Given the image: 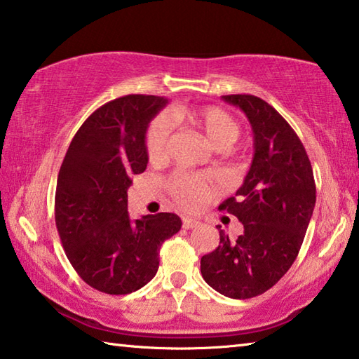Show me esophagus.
<instances>
[{
    "label": "esophagus",
    "mask_w": 359,
    "mask_h": 359,
    "mask_svg": "<svg viewBox=\"0 0 359 359\" xmlns=\"http://www.w3.org/2000/svg\"><path fill=\"white\" fill-rule=\"evenodd\" d=\"M182 226H184L185 229H193V227L199 226V219L191 218V217H184L182 218Z\"/></svg>",
    "instance_id": "obj_1"
}]
</instances>
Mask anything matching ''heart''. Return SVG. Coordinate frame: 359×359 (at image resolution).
Returning a JSON list of instances; mask_svg holds the SVG:
<instances>
[{
    "mask_svg": "<svg viewBox=\"0 0 359 359\" xmlns=\"http://www.w3.org/2000/svg\"><path fill=\"white\" fill-rule=\"evenodd\" d=\"M187 123L198 128L205 138L218 149L226 151L240 138V127L233 117L218 107H188L177 105L168 109L166 117L160 116L152 121L146 133V154L149 161L166 160L171 146V126ZM169 193L180 207L194 210L202 207L210 196V188L198 175L179 172L169 182Z\"/></svg>",
    "mask_w": 359,
    "mask_h": 359,
    "instance_id": "obj_1",
    "label": "heart"
}]
</instances>
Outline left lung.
Returning <instances> with one entry per match:
<instances>
[{"instance_id":"1","label":"left lung","mask_w":359,"mask_h":359,"mask_svg":"<svg viewBox=\"0 0 359 359\" xmlns=\"http://www.w3.org/2000/svg\"><path fill=\"white\" fill-rule=\"evenodd\" d=\"M246 114L254 133V157L236 198L219 210L236 215L243 233L201 259L204 281L233 299L257 297L292 266L316 205V182L303 142L287 121L265 100L250 94L221 97Z\"/></svg>"}]
</instances>
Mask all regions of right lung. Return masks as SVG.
Here are the masks:
<instances>
[{
	"mask_svg": "<svg viewBox=\"0 0 359 359\" xmlns=\"http://www.w3.org/2000/svg\"><path fill=\"white\" fill-rule=\"evenodd\" d=\"M168 99L126 95L102 105L78 130L57 174L55 219L69 262L109 295L141 289L157 275L161 243L177 233L175 213L132 219L127 190L147 168L146 132Z\"/></svg>",
	"mask_w": 359,
	"mask_h": 359,
	"instance_id": "right-lung-1",
	"label": "right lung"
}]
</instances>
